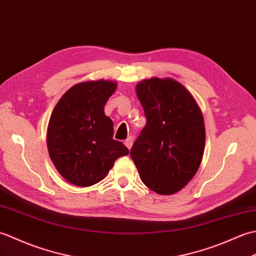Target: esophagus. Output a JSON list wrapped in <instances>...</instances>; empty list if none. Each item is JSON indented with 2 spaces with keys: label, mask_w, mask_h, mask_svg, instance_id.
Masks as SVG:
<instances>
[{
  "label": "esophagus",
  "mask_w": 256,
  "mask_h": 256,
  "mask_svg": "<svg viewBox=\"0 0 256 256\" xmlns=\"http://www.w3.org/2000/svg\"><path fill=\"white\" fill-rule=\"evenodd\" d=\"M124 144H125V146H126V148H128V150H131V148H132V145H133V138L130 136V138H128L126 140H125V142H124Z\"/></svg>",
  "instance_id": "esophagus-1"
}]
</instances>
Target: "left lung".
I'll return each mask as SVG.
<instances>
[{
	"label": "left lung",
	"mask_w": 256,
	"mask_h": 256,
	"mask_svg": "<svg viewBox=\"0 0 256 256\" xmlns=\"http://www.w3.org/2000/svg\"><path fill=\"white\" fill-rule=\"evenodd\" d=\"M135 89L148 123L131 157L150 190L176 194L192 180L202 160V113L192 94L172 78L145 79Z\"/></svg>",
	"instance_id": "8db88e82"
}]
</instances>
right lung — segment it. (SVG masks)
<instances>
[{"instance_id": "1", "label": "right lung", "mask_w": 256, "mask_h": 256, "mask_svg": "<svg viewBox=\"0 0 256 256\" xmlns=\"http://www.w3.org/2000/svg\"><path fill=\"white\" fill-rule=\"evenodd\" d=\"M112 80L72 86L58 101L47 128V148L58 172L70 184L89 187L104 178L126 146L113 140L104 106L116 89Z\"/></svg>"}]
</instances>
